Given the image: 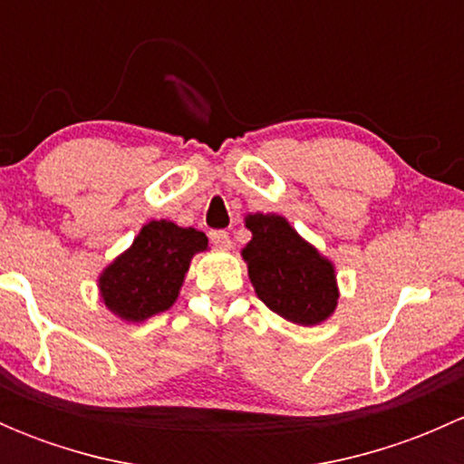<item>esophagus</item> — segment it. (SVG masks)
I'll return each instance as SVG.
<instances>
[{"instance_id":"esophagus-1","label":"esophagus","mask_w":464,"mask_h":464,"mask_svg":"<svg viewBox=\"0 0 464 464\" xmlns=\"http://www.w3.org/2000/svg\"><path fill=\"white\" fill-rule=\"evenodd\" d=\"M210 242H213L215 246H219V249H228L231 246V237H228L227 231H210Z\"/></svg>"}]
</instances>
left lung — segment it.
I'll use <instances>...</instances> for the list:
<instances>
[{
  "label": "left lung",
  "instance_id": "8db88e82",
  "mask_svg": "<svg viewBox=\"0 0 464 464\" xmlns=\"http://www.w3.org/2000/svg\"><path fill=\"white\" fill-rule=\"evenodd\" d=\"M246 228L254 237L242 256L260 301L298 325L325 321L339 298L330 262L280 215H249Z\"/></svg>",
  "mask_w": 464,
  "mask_h": 464
}]
</instances>
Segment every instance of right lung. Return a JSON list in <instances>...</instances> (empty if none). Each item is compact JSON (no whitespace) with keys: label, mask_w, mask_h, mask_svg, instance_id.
Here are the masks:
<instances>
[{"label":"right lung","mask_w":464,"mask_h":464,"mask_svg":"<svg viewBox=\"0 0 464 464\" xmlns=\"http://www.w3.org/2000/svg\"><path fill=\"white\" fill-rule=\"evenodd\" d=\"M208 246V237L195 228L150 222L114 265L101 276L105 305L125 321H143L168 310L179 294L190 258Z\"/></svg>","instance_id":"1"}]
</instances>
